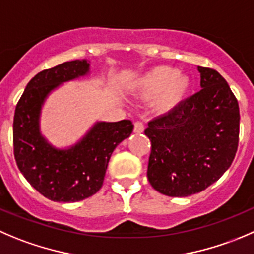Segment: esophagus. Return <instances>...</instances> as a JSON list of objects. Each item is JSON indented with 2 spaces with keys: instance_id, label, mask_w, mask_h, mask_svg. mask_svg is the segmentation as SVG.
Here are the masks:
<instances>
[{
  "instance_id": "34e87169",
  "label": "esophagus",
  "mask_w": 254,
  "mask_h": 254,
  "mask_svg": "<svg viewBox=\"0 0 254 254\" xmlns=\"http://www.w3.org/2000/svg\"><path fill=\"white\" fill-rule=\"evenodd\" d=\"M144 130H145L144 124H142L141 122H135L134 131L136 132V134H141V132H144Z\"/></svg>"
}]
</instances>
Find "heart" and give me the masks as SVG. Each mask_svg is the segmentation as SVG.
Returning <instances> with one entry per match:
<instances>
[{"label": "heart", "instance_id": "b5f03b06", "mask_svg": "<svg viewBox=\"0 0 254 254\" xmlns=\"http://www.w3.org/2000/svg\"><path fill=\"white\" fill-rule=\"evenodd\" d=\"M191 88L189 75L169 65H157L142 73L131 84L134 95L141 99H154V109L159 114L174 112L185 100Z\"/></svg>", "mask_w": 254, "mask_h": 254}]
</instances>
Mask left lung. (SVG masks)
I'll return each mask as SVG.
<instances>
[{"label":"left lung","instance_id":"left-lung-1","mask_svg":"<svg viewBox=\"0 0 254 254\" xmlns=\"http://www.w3.org/2000/svg\"><path fill=\"white\" fill-rule=\"evenodd\" d=\"M202 89L174 112L149 123L147 179L160 193L186 197L207 189L228 170L240 135V108L225 78L197 67Z\"/></svg>","mask_w":254,"mask_h":254}]
</instances>
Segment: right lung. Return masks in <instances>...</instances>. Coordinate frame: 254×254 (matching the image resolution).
<instances>
[{
	"label": "right lung",
	"mask_w": 254,
	"mask_h": 254,
	"mask_svg": "<svg viewBox=\"0 0 254 254\" xmlns=\"http://www.w3.org/2000/svg\"><path fill=\"white\" fill-rule=\"evenodd\" d=\"M89 74L87 59L42 70L29 80L14 112L17 166L39 193L56 202H77L97 193L113 151L134 129L131 120L95 122L77 142L65 147H57L42 134L41 114L49 95L64 83Z\"/></svg>",
	"instance_id": "1"
}]
</instances>
